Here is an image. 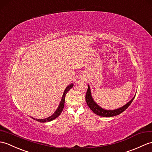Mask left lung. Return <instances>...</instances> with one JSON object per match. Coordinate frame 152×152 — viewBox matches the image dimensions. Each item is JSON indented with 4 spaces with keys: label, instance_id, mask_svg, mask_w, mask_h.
I'll return each mask as SVG.
<instances>
[{
    "label": "left lung",
    "instance_id": "obj_1",
    "mask_svg": "<svg viewBox=\"0 0 152 152\" xmlns=\"http://www.w3.org/2000/svg\"><path fill=\"white\" fill-rule=\"evenodd\" d=\"M135 96H134L128 103H127L122 107H120L117 109H114V110H106V109H104L100 107L99 105L94 101L92 96H91L90 87L89 86V85H88V89L86 95V100L87 105L95 114L99 115L100 116H104V117H111V116H114L121 114V113L125 111L126 109L129 106L130 104H132V102H133Z\"/></svg>",
    "mask_w": 152,
    "mask_h": 152
}]
</instances>
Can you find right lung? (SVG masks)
<instances>
[{
    "label": "right lung",
    "instance_id": "right-lung-1",
    "mask_svg": "<svg viewBox=\"0 0 152 152\" xmlns=\"http://www.w3.org/2000/svg\"><path fill=\"white\" fill-rule=\"evenodd\" d=\"M74 84L71 83L69 85V86L66 87L65 90L64 91V93H63V96L61 98V100L60 102V104L59 105V106L58 107V109H56V111L54 112V113L52 115H51L50 116H49V117L47 118H44V119H37V118H35L31 117L33 119L36 120L37 122H50L53 121V120H54L55 118H56L60 115V114L61 113V112L63 110V107H64V105H65V95L66 94L69 92V91L71 89V88L73 87Z\"/></svg>",
    "mask_w": 152,
    "mask_h": 152
}]
</instances>
